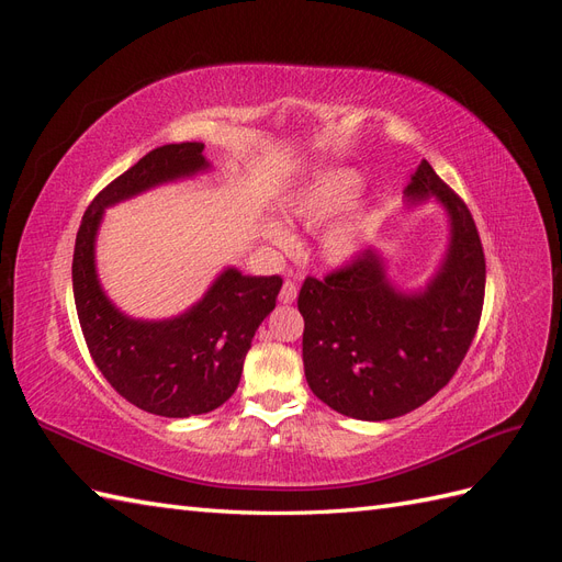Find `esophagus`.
Listing matches in <instances>:
<instances>
[{"mask_svg":"<svg viewBox=\"0 0 562 562\" xmlns=\"http://www.w3.org/2000/svg\"><path fill=\"white\" fill-rule=\"evenodd\" d=\"M295 297H297V285H295V281H285L283 288H281V293H279V300H281L283 304H291V302H295Z\"/></svg>","mask_w":562,"mask_h":562,"instance_id":"obj_1","label":"esophagus"}]
</instances>
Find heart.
I'll list each match as a JSON object with an SVG mask.
<instances>
[{
    "label": "heart",
    "mask_w": 562,
    "mask_h": 562,
    "mask_svg": "<svg viewBox=\"0 0 562 562\" xmlns=\"http://www.w3.org/2000/svg\"><path fill=\"white\" fill-rule=\"evenodd\" d=\"M363 190V178L351 171V168H333L328 173H321L304 182L300 190L288 201V213L302 220L304 225H321L326 220L342 213L351 206L353 199ZM267 239L281 250L293 246V236L288 234L281 225H267ZM363 236V223L359 220H345V223H335L321 236V252L323 258L333 265L349 262L359 241Z\"/></svg>",
    "instance_id": "heart-1"
}]
</instances>
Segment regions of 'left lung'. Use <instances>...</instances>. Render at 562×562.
<instances>
[{
    "label": "left lung",
    "instance_id": "8db88e82",
    "mask_svg": "<svg viewBox=\"0 0 562 562\" xmlns=\"http://www.w3.org/2000/svg\"><path fill=\"white\" fill-rule=\"evenodd\" d=\"M405 194L436 196L450 215L446 260L424 291H398L378 250L300 288L304 375L323 403L353 419H394L436 396L464 361L483 312L485 255L467 203L429 161Z\"/></svg>",
    "mask_w": 562,
    "mask_h": 562
}]
</instances>
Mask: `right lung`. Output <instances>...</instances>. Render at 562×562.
Instances as JSON below:
<instances>
[{
	"mask_svg": "<svg viewBox=\"0 0 562 562\" xmlns=\"http://www.w3.org/2000/svg\"><path fill=\"white\" fill-rule=\"evenodd\" d=\"M206 168L203 143L151 149L89 203L75 241V304L91 359L119 396L161 417L211 413L234 394L252 335L277 307L283 279L244 277L229 267L192 310L138 321L119 312L100 288L95 234L112 203Z\"/></svg>",
	"mask_w": 562,
	"mask_h": 562,
	"instance_id": "right-lung-1",
	"label": "right lung"
}]
</instances>
